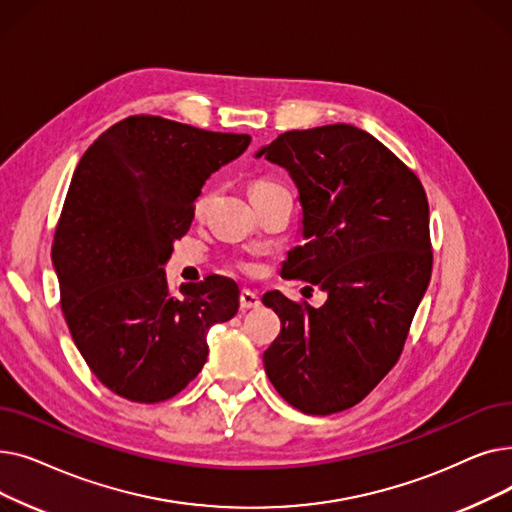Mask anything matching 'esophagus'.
I'll use <instances>...</instances> for the list:
<instances>
[{"instance_id": "esophagus-1", "label": "esophagus", "mask_w": 512, "mask_h": 512, "mask_svg": "<svg viewBox=\"0 0 512 512\" xmlns=\"http://www.w3.org/2000/svg\"><path fill=\"white\" fill-rule=\"evenodd\" d=\"M259 307V297L251 290H240V309H255Z\"/></svg>"}]
</instances>
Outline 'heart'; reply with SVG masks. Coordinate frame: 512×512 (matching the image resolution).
<instances>
[{"label":"heart","mask_w":512,"mask_h":512,"mask_svg":"<svg viewBox=\"0 0 512 512\" xmlns=\"http://www.w3.org/2000/svg\"><path fill=\"white\" fill-rule=\"evenodd\" d=\"M278 191H284V188H282L278 182L261 178V180H255V182L251 184L249 195H251V197H259V195H270V193H278ZM211 195H213L211 188H203V191L199 193V197L195 199V205H193V213H195V215H203V211L207 209V205H209V201H211ZM238 267H240L242 272H251V270H253V265L247 263V261H240Z\"/></svg>","instance_id":"heart-1"}]
</instances>
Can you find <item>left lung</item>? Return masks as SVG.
Listing matches in <instances>:
<instances>
[{
  "label": "left lung",
  "instance_id": "left-lung-1",
  "mask_svg": "<svg viewBox=\"0 0 512 512\" xmlns=\"http://www.w3.org/2000/svg\"><path fill=\"white\" fill-rule=\"evenodd\" d=\"M299 188L305 245L282 276L328 292L319 309L263 294L280 334L263 353L278 394L307 415L355 407L398 361L432 278L429 207L419 178L351 124L290 130L255 157Z\"/></svg>",
  "mask_w": 512,
  "mask_h": 512
}]
</instances>
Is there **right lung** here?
I'll list each match as a JSON object with an SVG mask.
<instances>
[{
	"mask_svg": "<svg viewBox=\"0 0 512 512\" xmlns=\"http://www.w3.org/2000/svg\"><path fill=\"white\" fill-rule=\"evenodd\" d=\"M249 143L130 116L80 157L51 259L72 340L114 394L145 405L176 396L207 361V330L236 315V282L207 276L172 292L164 265L205 180Z\"/></svg>",
	"mask_w": 512,
	"mask_h": 512,
	"instance_id": "1",
	"label": "right lung"
}]
</instances>
